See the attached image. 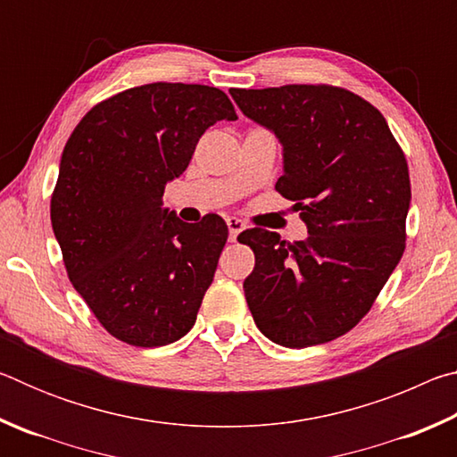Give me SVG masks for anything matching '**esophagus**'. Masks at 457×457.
I'll return each mask as SVG.
<instances>
[{"mask_svg":"<svg viewBox=\"0 0 457 457\" xmlns=\"http://www.w3.org/2000/svg\"><path fill=\"white\" fill-rule=\"evenodd\" d=\"M228 229H229V242H236L237 236L245 229V223L237 218H228Z\"/></svg>","mask_w":457,"mask_h":457,"instance_id":"esophagus-1","label":"esophagus"}]
</instances>
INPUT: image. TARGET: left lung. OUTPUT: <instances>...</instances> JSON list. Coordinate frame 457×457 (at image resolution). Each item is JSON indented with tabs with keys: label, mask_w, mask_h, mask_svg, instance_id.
<instances>
[{
	"label": "left lung",
	"mask_w": 457,
	"mask_h": 457,
	"mask_svg": "<svg viewBox=\"0 0 457 457\" xmlns=\"http://www.w3.org/2000/svg\"><path fill=\"white\" fill-rule=\"evenodd\" d=\"M229 95L280 141L276 191L308 229L294 244L266 229L239 236L256 256L244 282L253 322L288 349L328 343L357 327L403 256L405 154L383 114L345 88L288 84Z\"/></svg>",
	"instance_id": "8db88e82"
}]
</instances>
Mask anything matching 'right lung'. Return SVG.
Segmentation results:
<instances>
[{
  "label": "right lung",
  "mask_w": 457,
  "mask_h": 457,
  "mask_svg": "<svg viewBox=\"0 0 457 457\" xmlns=\"http://www.w3.org/2000/svg\"><path fill=\"white\" fill-rule=\"evenodd\" d=\"M236 119L220 88L153 82L90 108L68 138L52 229L76 292L122 343L163 346L195 324L228 226L213 213L181 221L163 191L201 135Z\"/></svg>",
  "instance_id": "obj_1"
}]
</instances>
